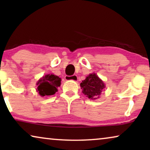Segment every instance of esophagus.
I'll use <instances>...</instances> for the list:
<instances>
[{"mask_svg": "<svg viewBox=\"0 0 150 150\" xmlns=\"http://www.w3.org/2000/svg\"><path fill=\"white\" fill-rule=\"evenodd\" d=\"M65 79L66 81H74L76 82L78 81V77L76 75H73V76H65Z\"/></svg>", "mask_w": 150, "mask_h": 150, "instance_id": "34e87169", "label": "esophagus"}]
</instances>
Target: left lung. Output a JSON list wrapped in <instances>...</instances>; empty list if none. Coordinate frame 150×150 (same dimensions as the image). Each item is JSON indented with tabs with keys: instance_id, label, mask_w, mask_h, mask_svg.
<instances>
[{
	"instance_id": "1",
	"label": "left lung",
	"mask_w": 150,
	"mask_h": 150,
	"mask_svg": "<svg viewBox=\"0 0 150 150\" xmlns=\"http://www.w3.org/2000/svg\"><path fill=\"white\" fill-rule=\"evenodd\" d=\"M81 87L82 92L91 100H96L100 98V94L105 88L104 82L95 73L90 74L86 77L85 80L82 81Z\"/></svg>"
}]
</instances>
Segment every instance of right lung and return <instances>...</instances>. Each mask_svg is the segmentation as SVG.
I'll return each instance as SVG.
<instances>
[{
    "label": "right lung",
    "instance_id": "add662e5",
    "mask_svg": "<svg viewBox=\"0 0 150 150\" xmlns=\"http://www.w3.org/2000/svg\"><path fill=\"white\" fill-rule=\"evenodd\" d=\"M61 78L54 74H46L39 80L37 91L42 97L52 96L58 91L57 88L61 85Z\"/></svg>",
    "mask_w": 150,
    "mask_h": 150
}]
</instances>
